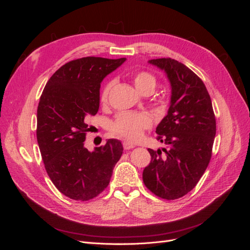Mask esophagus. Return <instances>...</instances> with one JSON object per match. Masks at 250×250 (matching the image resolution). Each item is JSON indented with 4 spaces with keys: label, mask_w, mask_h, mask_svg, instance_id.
<instances>
[{
    "label": "esophagus",
    "mask_w": 250,
    "mask_h": 250,
    "mask_svg": "<svg viewBox=\"0 0 250 250\" xmlns=\"http://www.w3.org/2000/svg\"><path fill=\"white\" fill-rule=\"evenodd\" d=\"M123 147H124L125 150H129V149L134 148L135 145H133V144L130 143V142H124V143H123Z\"/></svg>",
    "instance_id": "obj_1"
}]
</instances>
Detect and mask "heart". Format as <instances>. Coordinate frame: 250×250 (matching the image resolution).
<instances>
[{
    "label": "heart",
    "mask_w": 250,
    "mask_h": 250,
    "mask_svg": "<svg viewBox=\"0 0 250 250\" xmlns=\"http://www.w3.org/2000/svg\"><path fill=\"white\" fill-rule=\"evenodd\" d=\"M133 83L140 93L144 90L155 87V78L152 75L146 72H139L134 74ZM113 85V81L107 82L102 89L101 102H107L108 95ZM151 126V119L143 112H122L117 117L115 123H113V131L122 137L135 141L142 137L144 130Z\"/></svg>",
    "instance_id": "heart-1"
}]
</instances>
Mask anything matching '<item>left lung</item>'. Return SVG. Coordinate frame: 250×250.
<instances>
[{"mask_svg": "<svg viewBox=\"0 0 250 250\" xmlns=\"http://www.w3.org/2000/svg\"><path fill=\"white\" fill-rule=\"evenodd\" d=\"M148 62L167 75L171 98L167 116L155 130L166 145L165 154L148 149L151 162L143 171V181L158 197L174 200L192 191L207 170L216 119L208 89L192 70L171 58Z\"/></svg>", "mask_w": 250, "mask_h": 250, "instance_id": "left-lung-1", "label": "left lung"}]
</instances>
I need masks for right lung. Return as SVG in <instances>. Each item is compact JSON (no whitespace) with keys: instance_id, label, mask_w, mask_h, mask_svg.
Returning a JSON list of instances; mask_svg holds the SVG:
<instances>
[{"instance_id":"obj_1","label":"right lung","mask_w":250,"mask_h":250,"mask_svg":"<svg viewBox=\"0 0 250 250\" xmlns=\"http://www.w3.org/2000/svg\"><path fill=\"white\" fill-rule=\"evenodd\" d=\"M125 60H72L43 88L37 108V143L52 183L71 199L86 201L103 192L123 153L122 143L116 139L94 151L85 148L84 141L89 130L86 120L99 110L101 82Z\"/></svg>"}]
</instances>
